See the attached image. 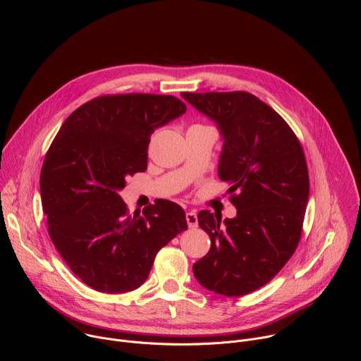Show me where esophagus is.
<instances>
[{
	"mask_svg": "<svg viewBox=\"0 0 361 361\" xmlns=\"http://www.w3.org/2000/svg\"><path fill=\"white\" fill-rule=\"evenodd\" d=\"M185 220H187V224L190 228H195L198 226V219H197V212L191 210L185 214Z\"/></svg>",
	"mask_w": 361,
	"mask_h": 361,
	"instance_id": "esophagus-1",
	"label": "esophagus"
}]
</instances>
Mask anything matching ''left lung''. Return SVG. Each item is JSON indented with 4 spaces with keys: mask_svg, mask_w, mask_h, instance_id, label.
Instances as JSON below:
<instances>
[{
    "mask_svg": "<svg viewBox=\"0 0 361 361\" xmlns=\"http://www.w3.org/2000/svg\"><path fill=\"white\" fill-rule=\"evenodd\" d=\"M181 97L221 131L219 177L231 184L237 209L223 223L209 210L198 213L212 247L192 273L210 291L245 295L273 280L298 245L310 190L304 151L284 118L250 92Z\"/></svg>",
    "mask_w": 361,
    "mask_h": 361,
    "instance_id": "1",
    "label": "left lung"
}]
</instances>
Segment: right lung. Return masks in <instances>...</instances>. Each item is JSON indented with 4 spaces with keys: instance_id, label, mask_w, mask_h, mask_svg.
<instances>
[{
    "instance_id": "add662e5",
    "label": "right lung",
    "mask_w": 361,
    "mask_h": 361,
    "mask_svg": "<svg viewBox=\"0 0 361 361\" xmlns=\"http://www.w3.org/2000/svg\"><path fill=\"white\" fill-rule=\"evenodd\" d=\"M185 110L174 95H101L71 113L51 142L39 176L48 234L88 287L135 290L157 252L187 230L178 204L166 200L130 214L117 192L127 176L147 170L152 131Z\"/></svg>"
}]
</instances>
